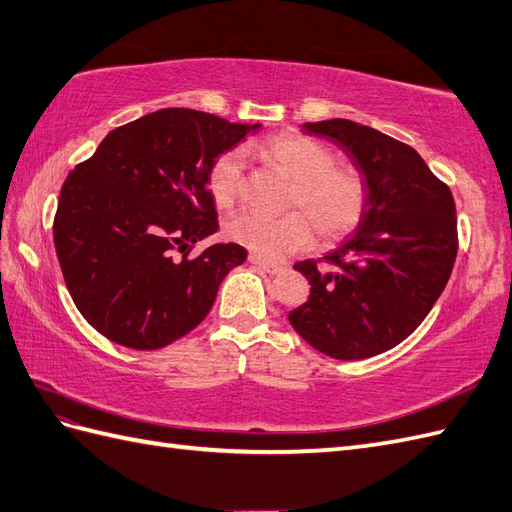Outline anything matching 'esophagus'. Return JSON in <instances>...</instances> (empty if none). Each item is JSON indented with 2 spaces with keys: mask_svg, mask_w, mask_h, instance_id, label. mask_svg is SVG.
<instances>
[{
  "mask_svg": "<svg viewBox=\"0 0 512 512\" xmlns=\"http://www.w3.org/2000/svg\"><path fill=\"white\" fill-rule=\"evenodd\" d=\"M249 263H252L254 267H258L260 271L269 273V276H276V273H280V271H282V267H280V265H273V263H269V260L260 258V256H256V254H249Z\"/></svg>",
  "mask_w": 512,
  "mask_h": 512,
  "instance_id": "1",
  "label": "esophagus"
}]
</instances>
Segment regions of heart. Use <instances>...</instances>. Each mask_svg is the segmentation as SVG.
Here are the masks:
<instances>
[{
    "instance_id": "obj_1",
    "label": "heart",
    "mask_w": 512,
    "mask_h": 512,
    "mask_svg": "<svg viewBox=\"0 0 512 512\" xmlns=\"http://www.w3.org/2000/svg\"><path fill=\"white\" fill-rule=\"evenodd\" d=\"M260 154L295 180L289 208L282 217L256 213L234 215L226 234L254 254L278 260L299 252L313 241V228L323 243L350 234L365 215L367 186L352 167L334 165L330 149L299 132H280L260 143ZM243 154L232 149L215 160L208 176L213 202L228 210L243 191Z\"/></svg>"
}]
</instances>
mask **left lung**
Segmentation results:
<instances>
[{"label":"left lung","instance_id":"8db88e82","mask_svg":"<svg viewBox=\"0 0 512 512\" xmlns=\"http://www.w3.org/2000/svg\"><path fill=\"white\" fill-rule=\"evenodd\" d=\"M304 134L339 145L367 186L365 215L323 260L297 263L310 297L289 313L321 354L363 360L402 343L441 297L456 260L452 191L413 147L350 119L308 121Z\"/></svg>","mask_w":512,"mask_h":512}]
</instances>
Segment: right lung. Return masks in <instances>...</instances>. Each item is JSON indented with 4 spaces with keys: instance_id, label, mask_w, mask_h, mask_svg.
Wrapping results in <instances>:
<instances>
[{
    "instance_id": "add662e5",
    "label": "right lung",
    "mask_w": 512,
    "mask_h": 512,
    "mask_svg": "<svg viewBox=\"0 0 512 512\" xmlns=\"http://www.w3.org/2000/svg\"><path fill=\"white\" fill-rule=\"evenodd\" d=\"M260 128L162 108L106 134L69 173L56 254L73 302L99 334L160 350L204 321L223 278L247 258L241 245L215 243L186 260L191 245L219 230L210 169Z\"/></svg>"
}]
</instances>
